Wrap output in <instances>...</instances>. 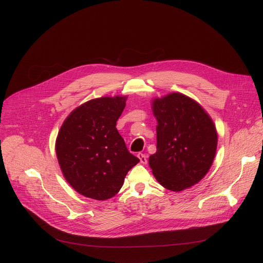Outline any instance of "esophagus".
I'll return each instance as SVG.
<instances>
[{
	"label": "esophagus",
	"mask_w": 263,
	"mask_h": 263,
	"mask_svg": "<svg viewBox=\"0 0 263 263\" xmlns=\"http://www.w3.org/2000/svg\"><path fill=\"white\" fill-rule=\"evenodd\" d=\"M137 157H139V159H140V161H141L142 164H146V163H147V156H146V155H144V154H139V155H137Z\"/></svg>",
	"instance_id": "1"
}]
</instances>
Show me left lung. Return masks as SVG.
I'll return each instance as SVG.
<instances>
[{
	"instance_id": "8db88e82",
	"label": "left lung",
	"mask_w": 263,
	"mask_h": 263,
	"mask_svg": "<svg viewBox=\"0 0 263 263\" xmlns=\"http://www.w3.org/2000/svg\"><path fill=\"white\" fill-rule=\"evenodd\" d=\"M157 119V153L149 166L158 182L173 192L198 183L209 172L217 148L215 124L204 108L181 92L151 100Z\"/></svg>"
}]
</instances>
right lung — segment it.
<instances>
[{
    "mask_svg": "<svg viewBox=\"0 0 263 263\" xmlns=\"http://www.w3.org/2000/svg\"><path fill=\"white\" fill-rule=\"evenodd\" d=\"M127 96L101 97L76 107L59 131L55 151L63 176L81 195L114 197L124 177L140 162L116 129Z\"/></svg>",
    "mask_w": 263,
    "mask_h": 263,
    "instance_id": "add662e5",
    "label": "right lung"
}]
</instances>
